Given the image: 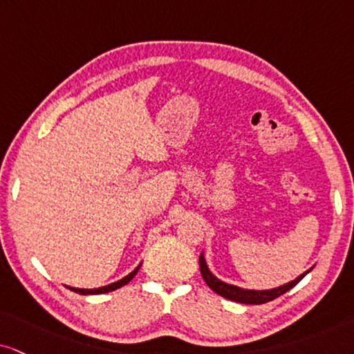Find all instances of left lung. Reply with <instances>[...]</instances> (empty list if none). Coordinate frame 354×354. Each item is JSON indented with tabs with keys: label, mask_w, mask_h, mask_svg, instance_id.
<instances>
[{
	"label": "left lung",
	"mask_w": 354,
	"mask_h": 354,
	"mask_svg": "<svg viewBox=\"0 0 354 354\" xmlns=\"http://www.w3.org/2000/svg\"><path fill=\"white\" fill-rule=\"evenodd\" d=\"M198 263H200V272H202L203 281L207 282V286L210 287L213 292H216V294L221 295V297L233 300V302L251 304V305H261V304L270 302V300L281 297L282 294H286V292L290 290L292 287L297 286V283L302 281V279L307 276L308 272H310V269L305 270V272L300 274L297 279H294V281L283 283V286H281V287H276V289L250 290V289H241V287H238V286H231V283H226L223 281H220L218 277L213 276V274L210 272V269H208L207 261H205L203 252L200 254Z\"/></svg>",
	"instance_id": "obj_1"
}]
</instances>
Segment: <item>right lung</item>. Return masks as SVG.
Here are the masks:
<instances>
[{
    "mask_svg": "<svg viewBox=\"0 0 354 354\" xmlns=\"http://www.w3.org/2000/svg\"><path fill=\"white\" fill-rule=\"evenodd\" d=\"M139 268H141V264H139L138 268L133 270V272H129L128 276L123 277V279H120V281H118V282L108 283V286H104V287H98V289H75V287H68V289L73 290V292H77V294H80V295H90V294H106V292L116 290V289H120V287L126 286V283H128V282L131 281V279H133L134 276H136L138 270H139Z\"/></svg>",
    "mask_w": 354,
    "mask_h": 354,
    "instance_id": "obj_1",
    "label": "right lung"
}]
</instances>
